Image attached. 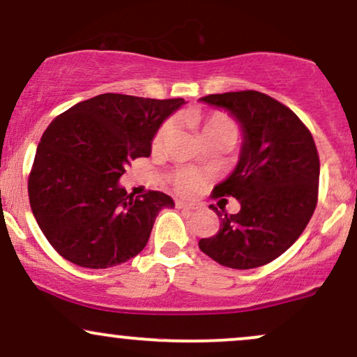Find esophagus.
<instances>
[{"label": "esophagus", "instance_id": "34e87169", "mask_svg": "<svg viewBox=\"0 0 357 357\" xmlns=\"http://www.w3.org/2000/svg\"><path fill=\"white\" fill-rule=\"evenodd\" d=\"M177 207L178 208H185V211H195L197 205L195 204H188V202H182V200H178Z\"/></svg>", "mask_w": 357, "mask_h": 357}]
</instances>
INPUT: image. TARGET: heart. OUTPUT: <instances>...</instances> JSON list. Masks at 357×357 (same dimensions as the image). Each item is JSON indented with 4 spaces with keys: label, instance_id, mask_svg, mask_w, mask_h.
<instances>
[{
    "label": "heart",
    "instance_id": "heart-1",
    "mask_svg": "<svg viewBox=\"0 0 357 357\" xmlns=\"http://www.w3.org/2000/svg\"><path fill=\"white\" fill-rule=\"evenodd\" d=\"M200 130H202V135L205 142L213 140V138H227V140L234 142L237 138V125L227 113L224 112H208L199 119ZM175 130V121L172 119H167L162 121L160 127L155 132L152 146L155 150L162 149L163 145H167V142L170 140L174 135ZM170 183L174 185L175 190L178 194L183 195H194L200 187L204 185V182L207 177L202 172L195 169H175L170 174Z\"/></svg>",
    "mask_w": 357,
    "mask_h": 357
}]
</instances>
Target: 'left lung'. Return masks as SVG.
<instances>
[{"label": "left lung", "mask_w": 357, "mask_h": 357, "mask_svg": "<svg viewBox=\"0 0 357 357\" xmlns=\"http://www.w3.org/2000/svg\"><path fill=\"white\" fill-rule=\"evenodd\" d=\"M229 110L244 130L241 160L213 187L212 199L234 197L237 213L220 217L215 236L200 238L204 254L230 269H254L284 254L311 220L319 194V153L291 108L255 90L202 96Z\"/></svg>", "instance_id": "obj_1"}]
</instances>
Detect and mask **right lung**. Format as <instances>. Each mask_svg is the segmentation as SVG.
Segmentation results:
<instances>
[{"label": "right lung", "instance_id": "1", "mask_svg": "<svg viewBox=\"0 0 357 357\" xmlns=\"http://www.w3.org/2000/svg\"><path fill=\"white\" fill-rule=\"evenodd\" d=\"M183 103L103 93L48 125L28 175V197L41 232L61 257L107 269L144 250L158 212L174 200L157 190L128 195L119 180L130 162L150 157L157 128Z\"/></svg>", "mask_w": 357, "mask_h": 357}]
</instances>
